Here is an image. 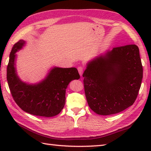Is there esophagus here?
Returning <instances> with one entry per match:
<instances>
[{
    "label": "esophagus",
    "instance_id": "obj_1",
    "mask_svg": "<svg viewBox=\"0 0 151 151\" xmlns=\"http://www.w3.org/2000/svg\"><path fill=\"white\" fill-rule=\"evenodd\" d=\"M84 67L83 66H79L78 67V73L80 74V75H81V76H82V74H83V72H84Z\"/></svg>",
    "mask_w": 151,
    "mask_h": 151
}]
</instances>
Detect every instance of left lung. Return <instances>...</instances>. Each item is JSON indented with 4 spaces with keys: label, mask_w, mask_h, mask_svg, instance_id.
<instances>
[{
    "label": "left lung",
    "mask_w": 151,
    "mask_h": 151,
    "mask_svg": "<svg viewBox=\"0 0 151 151\" xmlns=\"http://www.w3.org/2000/svg\"><path fill=\"white\" fill-rule=\"evenodd\" d=\"M82 76L89 108L102 115L119 113L134 104L142 84L138 47H114L89 62Z\"/></svg>",
    "instance_id": "left-lung-1"
}]
</instances>
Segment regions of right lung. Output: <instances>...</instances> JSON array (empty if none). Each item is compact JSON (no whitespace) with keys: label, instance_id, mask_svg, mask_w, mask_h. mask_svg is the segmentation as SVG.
I'll use <instances>...</instances> for the list:
<instances>
[{"label":"right lung","instance_id":"1","mask_svg":"<svg viewBox=\"0 0 151 151\" xmlns=\"http://www.w3.org/2000/svg\"><path fill=\"white\" fill-rule=\"evenodd\" d=\"M25 41L14 44L7 66V81L13 99L22 110L37 116L52 117L60 113L65 103V91L70 81L80 78L75 67H54L43 81L35 85L22 82L14 67L15 53Z\"/></svg>","mask_w":151,"mask_h":151}]
</instances>
